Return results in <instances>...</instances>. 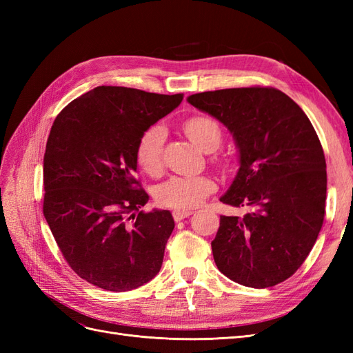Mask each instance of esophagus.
Here are the masks:
<instances>
[{
	"label": "esophagus",
	"instance_id": "34e87169",
	"mask_svg": "<svg viewBox=\"0 0 353 353\" xmlns=\"http://www.w3.org/2000/svg\"><path fill=\"white\" fill-rule=\"evenodd\" d=\"M191 210H174V213H172V216H174V219L178 222V221H183L184 218H188L190 215H191Z\"/></svg>",
	"mask_w": 353,
	"mask_h": 353
}]
</instances>
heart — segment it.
Segmentation results:
<instances>
[{
  "label": "heart",
  "instance_id": "heart-1",
  "mask_svg": "<svg viewBox=\"0 0 353 353\" xmlns=\"http://www.w3.org/2000/svg\"><path fill=\"white\" fill-rule=\"evenodd\" d=\"M187 137L203 152H212L221 143V126L212 116L196 113L183 122ZM166 131L162 125H152L143 132L137 144V163L147 175L157 176L163 170V145ZM216 188L208 175L172 176L156 190L159 205L176 210L199 206Z\"/></svg>",
  "mask_w": 353,
  "mask_h": 353
}]
</instances>
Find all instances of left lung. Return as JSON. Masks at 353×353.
Here are the masks:
<instances>
[{
  "label": "left lung",
  "mask_w": 353,
  "mask_h": 353,
  "mask_svg": "<svg viewBox=\"0 0 353 353\" xmlns=\"http://www.w3.org/2000/svg\"><path fill=\"white\" fill-rule=\"evenodd\" d=\"M188 103L228 126L240 150V169L221 201L245 208L221 215L212 241L218 270L245 287L285 281L301 268L325 215L327 165L305 112L272 87L193 94Z\"/></svg>",
  "instance_id": "obj_1"
}]
</instances>
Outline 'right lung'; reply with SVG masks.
<instances>
[{
  "label": "right lung",
  "mask_w": 353,
  "mask_h": 353,
  "mask_svg": "<svg viewBox=\"0 0 353 353\" xmlns=\"http://www.w3.org/2000/svg\"><path fill=\"white\" fill-rule=\"evenodd\" d=\"M184 94L97 87L54 119L44 154V216L68 265L82 280L128 292L160 271L175 223L169 210L144 212L137 144Z\"/></svg>",
  "instance_id": "obj_1"
}]
</instances>
